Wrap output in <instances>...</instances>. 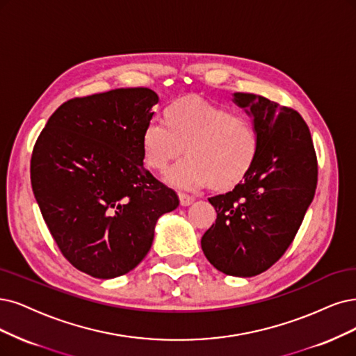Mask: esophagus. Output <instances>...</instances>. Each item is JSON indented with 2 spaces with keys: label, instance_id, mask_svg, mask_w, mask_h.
Segmentation results:
<instances>
[{
  "label": "esophagus",
  "instance_id": "obj_1",
  "mask_svg": "<svg viewBox=\"0 0 356 356\" xmlns=\"http://www.w3.org/2000/svg\"><path fill=\"white\" fill-rule=\"evenodd\" d=\"M179 200H180V205L181 207H188V205H191L193 202V198H192L191 195H188V193H179Z\"/></svg>",
  "mask_w": 356,
  "mask_h": 356
}]
</instances>
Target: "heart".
Masks as SVG:
<instances>
[{"mask_svg": "<svg viewBox=\"0 0 356 356\" xmlns=\"http://www.w3.org/2000/svg\"><path fill=\"white\" fill-rule=\"evenodd\" d=\"M140 145L151 170L167 175V181L180 189L232 191L251 173L259 154V136L254 123L243 115L198 95L181 97L164 110V123L145 126Z\"/></svg>", "mask_w": 356, "mask_h": 356, "instance_id": "b5f03b06", "label": "heart"}]
</instances>
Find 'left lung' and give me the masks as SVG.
<instances>
[{"instance_id": "8db88e82", "label": "left lung", "mask_w": 356, "mask_h": 356, "mask_svg": "<svg viewBox=\"0 0 356 356\" xmlns=\"http://www.w3.org/2000/svg\"><path fill=\"white\" fill-rule=\"evenodd\" d=\"M234 102L254 117L258 160L239 186L208 198L217 220L201 246L218 271L252 277L275 264L293 242L317 189L318 163L298 111L245 92H236Z\"/></svg>"}]
</instances>
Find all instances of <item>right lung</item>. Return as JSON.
<instances>
[{"mask_svg":"<svg viewBox=\"0 0 356 356\" xmlns=\"http://www.w3.org/2000/svg\"><path fill=\"white\" fill-rule=\"evenodd\" d=\"M158 95L122 88L72 98L54 111L31 158L36 202L63 257L114 279L147 257L156 220L179 198L143 167L142 131Z\"/></svg>","mask_w":356,"mask_h":356,"instance_id":"right-lung-1","label":"right lung"}]
</instances>
